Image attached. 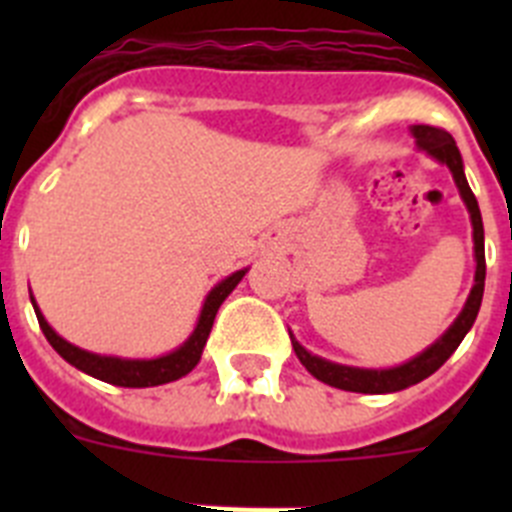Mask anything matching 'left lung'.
I'll use <instances>...</instances> for the list:
<instances>
[{
  "label": "left lung",
  "mask_w": 512,
  "mask_h": 512,
  "mask_svg": "<svg viewBox=\"0 0 512 512\" xmlns=\"http://www.w3.org/2000/svg\"><path fill=\"white\" fill-rule=\"evenodd\" d=\"M415 140L423 151L431 153L433 158H438L441 164H446L454 174V182L461 192V200L467 202V210L472 215V228H474V256H477V274H474V287L469 292V300L461 310V315L456 318V323L451 325L446 333L441 336V341L433 343L431 348H425L423 354L415 356L408 364L395 366V369H354V366H341L330 364V361L318 359V356L307 354L305 348L292 338V348H295L297 359L302 361L307 372L312 374L320 382L330 384V387H338V390L346 392H364V395H382V392H400L410 384L423 382L425 377H431L436 369H441L446 364L451 354H454L459 343L464 341V336L469 333V328L477 320L479 305H482V295H485V228H482V215H479V205L474 192L469 189L467 176H464V164H461V153L456 148L454 138H451L449 130L436 128V125H415L413 128Z\"/></svg>",
  "instance_id": "1"
}]
</instances>
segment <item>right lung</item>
Segmentation results:
<instances>
[{
    "instance_id": "right-lung-1",
    "label": "right lung",
    "mask_w": 512,
    "mask_h": 512,
    "mask_svg": "<svg viewBox=\"0 0 512 512\" xmlns=\"http://www.w3.org/2000/svg\"><path fill=\"white\" fill-rule=\"evenodd\" d=\"M243 274H246V271H235V274H230L228 279H223V282L212 289L205 300V307H202L200 323H197L194 333L189 336V341L184 343L182 348H176L174 354L161 356V359H115V356H97L89 354V351H81V348L71 346L69 341H63L56 330L45 323L38 305L33 307L35 315H38L40 330L45 333L48 343H51L71 366L81 369V372L89 374V377L102 379V382L107 384H115V387H156V384H166L184 377V374H189L194 366H197V361H200L202 356V348H205L207 338H210L217 310H220L225 297L233 292L235 284L241 282Z\"/></svg>"
}]
</instances>
